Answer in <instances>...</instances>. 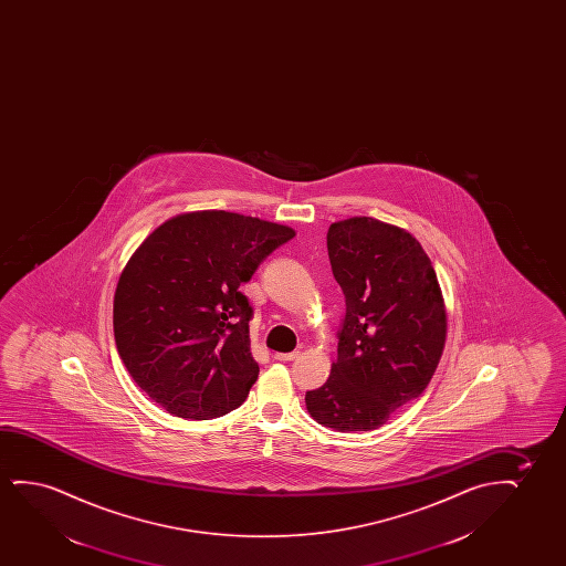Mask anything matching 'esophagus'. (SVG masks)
Instances as JSON below:
<instances>
[{"label": "esophagus", "instance_id": "34e87169", "mask_svg": "<svg viewBox=\"0 0 566 566\" xmlns=\"http://www.w3.org/2000/svg\"><path fill=\"white\" fill-rule=\"evenodd\" d=\"M297 356H300V352H290V354H274V359H279V361H294Z\"/></svg>", "mask_w": 566, "mask_h": 566}]
</instances>
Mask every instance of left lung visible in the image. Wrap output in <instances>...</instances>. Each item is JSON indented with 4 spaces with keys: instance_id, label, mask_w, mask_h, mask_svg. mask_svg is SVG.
<instances>
[{
    "instance_id": "8db88e82",
    "label": "left lung",
    "mask_w": 566,
    "mask_h": 566,
    "mask_svg": "<svg viewBox=\"0 0 566 566\" xmlns=\"http://www.w3.org/2000/svg\"><path fill=\"white\" fill-rule=\"evenodd\" d=\"M326 248L346 313L331 377L305 395V406L334 431H373L429 385L447 340V307L431 259L403 228L348 218L331 224Z\"/></svg>"
}]
</instances>
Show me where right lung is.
I'll return each instance as SVG.
<instances>
[{"mask_svg": "<svg viewBox=\"0 0 566 566\" xmlns=\"http://www.w3.org/2000/svg\"><path fill=\"white\" fill-rule=\"evenodd\" d=\"M294 235L261 218L195 210L135 249L117 280L114 336L133 380L168 413L220 418L248 398L259 365L240 286Z\"/></svg>", "mask_w": 566, "mask_h": 566, "instance_id": "1", "label": "right lung"}]
</instances>
